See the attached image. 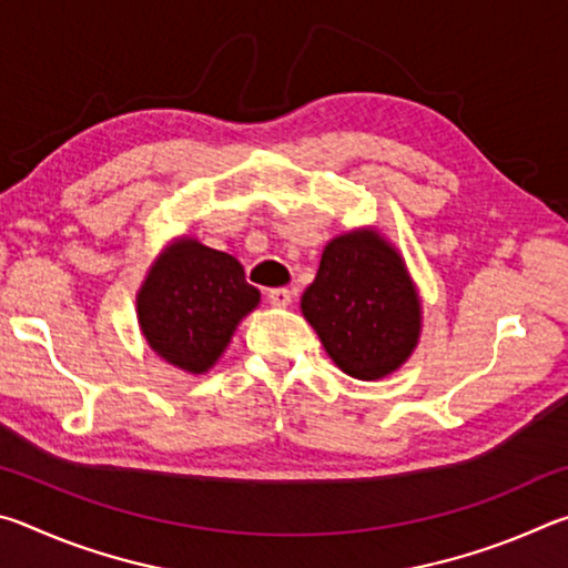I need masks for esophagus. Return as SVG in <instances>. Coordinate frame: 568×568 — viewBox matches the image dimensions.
<instances>
[{"mask_svg": "<svg viewBox=\"0 0 568 568\" xmlns=\"http://www.w3.org/2000/svg\"><path fill=\"white\" fill-rule=\"evenodd\" d=\"M267 301L277 307L291 305V291L287 287H273V291H267Z\"/></svg>", "mask_w": 568, "mask_h": 568, "instance_id": "obj_1", "label": "esophagus"}]
</instances>
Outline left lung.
<instances>
[{
	"mask_svg": "<svg viewBox=\"0 0 568 568\" xmlns=\"http://www.w3.org/2000/svg\"><path fill=\"white\" fill-rule=\"evenodd\" d=\"M301 307L335 365L361 381L396 371L420 328L416 287L396 250L373 233L331 240Z\"/></svg>",
	"mask_w": 568,
	"mask_h": 568,
	"instance_id": "left-lung-1",
	"label": "left lung"
}]
</instances>
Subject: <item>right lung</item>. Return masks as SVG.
I'll return each mask as SVG.
<instances>
[{"instance_id": "obj_1", "label": "right lung", "mask_w": 568, "mask_h": 568, "mask_svg": "<svg viewBox=\"0 0 568 568\" xmlns=\"http://www.w3.org/2000/svg\"><path fill=\"white\" fill-rule=\"evenodd\" d=\"M261 301L233 255L180 240L152 267L138 295L148 343L182 371L213 365L235 325Z\"/></svg>"}]
</instances>
